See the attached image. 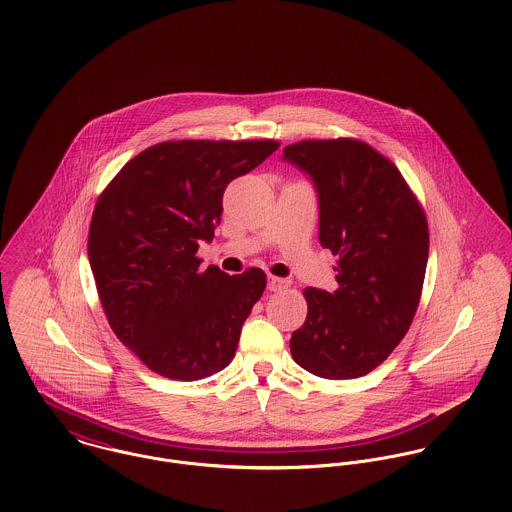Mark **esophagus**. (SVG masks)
Segmentation results:
<instances>
[{"instance_id": "esophagus-1", "label": "esophagus", "mask_w": 512, "mask_h": 512, "mask_svg": "<svg viewBox=\"0 0 512 512\" xmlns=\"http://www.w3.org/2000/svg\"><path fill=\"white\" fill-rule=\"evenodd\" d=\"M288 280L286 278H276V276H270L268 278V290L270 292H282V290H286L288 288Z\"/></svg>"}]
</instances>
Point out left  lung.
Instances as JSON below:
<instances>
[{
	"label": "left lung",
	"mask_w": 512,
	"mask_h": 512,
	"mask_svg": "<svg viewBox=\"0 0 512 512\" xmlns=\"http://www.w3.org/2000/svg\"><path fill=\"white\" fill-rule=\"evenodd\" d=\"M284 161L317 191L319 242L337 260V290L305 288L293 361L343 380L386 361L404 339L428 264V220L392 161L359 140H305Z\"/></svg>",
	"instance_id": "1"
}]
</instances>
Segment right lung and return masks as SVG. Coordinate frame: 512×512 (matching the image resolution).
<instances>
[{
	"mask_svg": "<svg viewBox=\"0 0 512 512\" xmlns=\"http://www.w3.org/2000/svg\"><path fill=\"white\" fill-rule=\"evenodd\" d=\"M278 147L163 142L130 159L100 195L88 234L96 290L112 331L149 370L199 380L234 359L266 274L201 270L197 250L215 236L226 185Z\"/></svg>",
	"mask_w": 512,
	"mask_h": 512,
	"instance_id": "1",
	"label": "right lung"
}]
</instances>
